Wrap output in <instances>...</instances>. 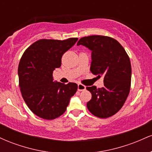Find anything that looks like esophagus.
I'll return each instance as SVG.
<instances>
[{
    "label": "esophagus",
    "mask_w": 152,
    "mask_h": 152,
    "mask_svg": "<svg viewBox=\"0 0 152 152\" xmlns=\"http://www.w3.org/2000/svg\"><path fill=\"white\" fill-rule=\"evenodd\" d=\"M86 89V86L84 85L81 84V83H78V91H84Z\"/></svg>",
    "instance_id": "34e87169"
}]
</instances>
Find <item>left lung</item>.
Masks as SVG:
<instances>
[{
  "label": "left lung",
  "instance_id": "left-lung-1",
  "mask_svg": "<svg viewBox=\"0 0 152 152\" xmlns=\"http://www.w3.org/2000/svg\"><path fill=\"white\" fill-rule=\"evenodd\" d=\"M77 45L92 50L91 71L99 78L104 76V87H86L92 94L87 108L97 117H110L121 109L129 94L132 80L129 57L123 46L109 36H86L80 38Z\"/></svg>",
  "mask_w": 152,
  "mask_h": 152
}]
</instances>
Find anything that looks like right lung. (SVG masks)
Here are the masks:
<instances>
[{
  "mask_svg": "<svg viewBox=\"0 0 152 152\" xmlns=\"http://www.w3.org/2000/svg\"><path fill=\"white\" fill-rule=\"evenodd\" d=\"M77 40H38L23 54L18 70L19 87L28 107L38 117L52 120L61 116L76 94V83H55L53 71L60 67L64 53Z\"/></svg>",
  "mask_w": 152,
  "mask_h": 152,
  "instance_id": "1",
  "label": "right lung"
}]
</instances>
